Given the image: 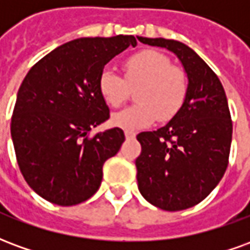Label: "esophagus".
<instances>
[{"label":"esophagus","instance_id":"esophagus-1","mask_svg":"<svg viewBox=\"0 0 250 250\" xmlns=\"http://www.w3.org/2000/svg\"><path fill=\"white\" fill-rule=\"evenodd\" d=\"M125 139H135V134L134 132H131V131H125Z\"/></svg>","mask_w":250,"mask_h":250}]
</instances>
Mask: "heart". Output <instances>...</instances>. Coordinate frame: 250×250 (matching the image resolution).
<instances>
[{"instance_id":"obj_1","label":"heart","mask_w":250,"mask_h":250,"mask_svg":"<svg viewBox=\"0 0 250 250\" xmlns=\"http://www.w3.org/2000/svg\"><path fill=\"white\" fill-rule=\"evenodd\" d=\"M136 87L138 103L111 116V123L125 131L146 128L158 118L171 119L185 102L188 79L168 57L145 51L125 62V79L112 68H104L98 80L100 96L111 107L122 105L130 96V88Z\"/></svg>"}]
</instances>
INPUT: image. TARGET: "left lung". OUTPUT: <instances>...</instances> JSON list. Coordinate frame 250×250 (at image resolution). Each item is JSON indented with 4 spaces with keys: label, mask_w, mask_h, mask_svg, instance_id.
I'll return each instance as SVG.
<instances>
[{
    "label": "left lung",
    "mask_w": 250,
    "mask_h": 250,
    "mask_svg": "<svg viewBox=\"0 0 250 250\" xmlns=\"http://www.w3.org/2000/svg\"><path fill=\"white\" fill-rule=\"evenodd\" d=\"M138 39L173 52L188 76L178 112L157 131L136 136L142 146L135 161L138 188L159 209H188L211 193L228 167L233 132L228 99L217 75L184 42Z\"/></svg>",
    "instance_id": "1"
}]
</instances>
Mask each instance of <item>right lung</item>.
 <instances>
[{
  "label": "right lung",
  "instance_id": "1",
  "mask_svg": "<svg viewBox=\"0 0 250 250\" xmlns=\"http://www.w3.org/2000/svg\"><path fill=\"white\" fill-rule=\"evenodd\" d=\"M136 39L72 40L42 57L25 76L10 134L26 184L52 204L72 206L91 198L102 184L104 162L125 142L118 127L87 135L109 118L98 88L100 73L116 55L136 46Z\"/></svg>",
  "mask_w": 250,
  "mask_h": 250
}]
</instances>
